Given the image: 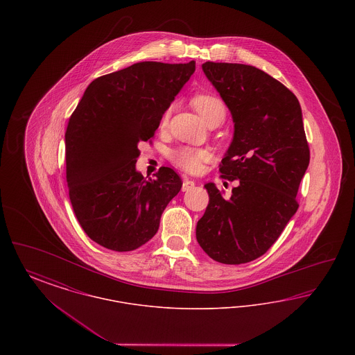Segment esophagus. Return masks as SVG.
I'll list each match as a JSON object with an SVG mask.
<instances>
[{"label": "esophagus", "instance_id": "esophagus-1", "mask_svg": "<svg viewBox=\"0 0 355 355\" xmlns=\"http://www.w3.org/2000/svg\"><path fill=\"white\" fill-rule=\"evenodd\" d=\"M194 187V181L189 180V178H184V184H182V191H189Z\"/></svg>", "mask_w": 355, "mask_h": 355}]
</instances>
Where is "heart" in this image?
<instances>
[{
	"mask_svg": "<svg viewBox=\"0 0 355 355\" xmlns=\"http://www.w3.org/2000/svg\"><path fill=\"white\" fill-rule=\"evenodd\" d=\"M193 103L206 123L218 116H222L225 119V105L220 98L214 96H209V94L197 96L193 100ZM168 117H169V112L165 113L162 122H166ZM207 158H209V153L203 149H196V148H181L171 152L173 162L187 171H198L202 168V164Z\"/></svg>",
	"mask_w": 355,
	"mask_h": 355,
	"instance_id": "obj_1",
	"label": "heart"
}]
</instances>
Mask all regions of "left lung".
Here are the masks:
<instances>
[{
    "label": "left lung",
    "mask_w": 355,
    "mask_h": 355,
    "mask_svg": "<svg viewBox=\"0 0 355 355\" xmlns=\"http://www.w3.org/2000/svg\"><path fill=\"white\" fill-rule=\"evenodd\" d=\"M206 78L234 122L222 158L223 178L239 180L225 200L209 182V205L196 236L214 261L239 265L266 253L295 214L310 150L297 97L268 73L243 64L205 62Z\"/></svg>",
    "instance_id": "obj_1"
}]
</instances>
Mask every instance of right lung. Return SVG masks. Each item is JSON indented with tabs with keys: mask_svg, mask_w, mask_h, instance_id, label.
<instances>
[{
	"mask_svg": "<svg viewBox=\"0 0 355 355\" xmlns=\"http://www.w3.org/2000/svg\"><path fill=\"white\" fill-rule=\"evenodd\" d=\"M194 70V61H145L102 76L69 119V198L85 233L103 248L132 252L145 245L181 190L174 170L161 168L146 180L135 162L138 144L152 138Z\"/></svg>",
	"mask_w": 355,
	"mask_h": 355,
	"instance_id": "add662e5",
	"label": "right lung"
}]
</instances>
